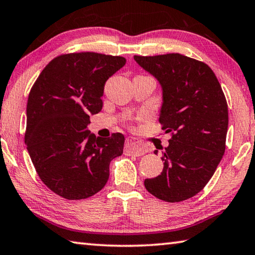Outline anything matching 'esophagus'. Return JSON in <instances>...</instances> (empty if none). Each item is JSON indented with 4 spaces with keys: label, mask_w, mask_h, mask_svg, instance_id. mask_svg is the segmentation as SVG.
Masks as SVG:
<instances>
[{
    "label": "esophagus",
    "mask_w": 255,
    "mask_h": 255,
    "mask_svg": "<svg viewBox=\"0 0 255 255\" xmlns=\"http://www.w3.org/2000/svg\"><path fill=\"white\" fill-rule=\"evenodd\" d=\"M125 151H127L128 154L139 157V155H143L148 152V149L142 142L133 139V137H128L127 141H125Z\"/></svg>",
    "instance_id": "1"
}]
</instances>
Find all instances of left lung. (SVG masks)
I'll return each instance as SVG.
<instances>
[{"label":"left lung","mask_w":255,"mask_h":255,"mask_svg":"<svg viewBox=\"0 0 255 255\" xmlns=\"http://www.w3.org/2000/svg\"><path fill=\"white\" fill-rule=\"evenodd\" d=\"M161 84L159 115L170 134L161 175L145 179L150 194L168 203L194 197L207 185L226 148L229 109L221 84L203 61L180 53L134 56ZM158 153V150L154 151Z\"/></svg>","instance_id":"left-lung-1"}]
</instances>
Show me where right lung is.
I'll use <instances>...</instances> for the list:
<instances>
[{
    "instance_id": "add662e5",
    "label": "right lung",
    "mask_w": 255,
    "mask_h": 255,
    "mask_svg": "<svg viewBox=\"0 0 255 255\" xmlns=\"http://www.w3.org/2000/svg\"><path fill=\"white\" fill-rule=\"evenodd\" d=\"M125 58L97 52L60 55L44 67L26 104L24 142L38 176L60 197L79 200L104 188L124 135L96 137L89 115L101 112L106 80Z\"/></svg>"
}]
</instances>
